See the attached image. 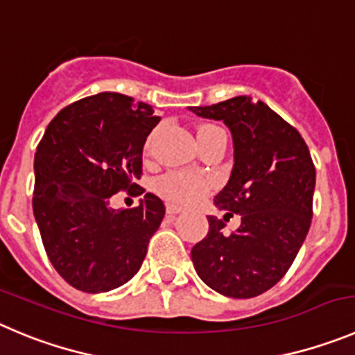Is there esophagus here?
I'll return each instance as SVG.
<instances>
[{"instance_id":"1","label":"esophagus","mask_w":355,"mask_h":355,"mask_svg":"<svg viewBox=\"0 0 355 355\" xmlns=\"http://www.w3.org/2000/svg\"><path fill=\"white\" fill-rule=\"evenodd\" d=\"M182 208L180 207H175V205H168L166 207V214L170 215V217H175V215H178V214H182Z\"/></svg>"}]
</instances>
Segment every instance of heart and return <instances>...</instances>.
<instances>
[{"label":"heart","mask_w":355,"mask_h":355,"mask_svg":"<svg viewBox=\"0 0 355 355\" xmlns=\"http://www.w3.org/2000/svg\"><path fill=\"white\" fill-rule=\"evenodd\" d=\"M214 129V125H203ZM211 182L191 171H170L157 180V193L175 205H193L210 193Z\"/></svg>","instance_id":"1"}]
</instances>
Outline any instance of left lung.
Instances as JSON below:
<instances>
[{
  "label": "left lung",
  "instance_id": "left-lung-1",
  "mask_svg": "<svg viewBox=\"0 0 355 355\" xmlns=\"http://www.w3.org/2000/svg\"><path fill=\"white\" fill-rule=\"evenodd\" d=\"M189 110L230 128L234 164L214 203L241 215L233 233L224 231L226 217L208 215V234L191 250L194 270L224 296H259L287 273L310 230L312 155L293 125L250 96Z\"/></svg>",
  "mask_w": 355,
  "mask_h": 355
}]
</instances>
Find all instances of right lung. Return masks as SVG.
I'll list each match as a JSON object with an SVG mask.
<instances>
[{"label":"right lung","instance_id":"1","mask_svg":"<svg viewBox=\"0 0 355 355\" xmlns=\"http://www.w3.org/2000/svg\"><path fill=\"white\" fill-rule=\"evenodd\" d=\"M161 121L150 105L99 92L62 108L35 154L33 211L52 266L69 286L107 293L140 270L164 205L147 193L137 208L110 207L141 175V154Z\"/></svg>","mask_w":355,"mask_h":355}]
</instances>
